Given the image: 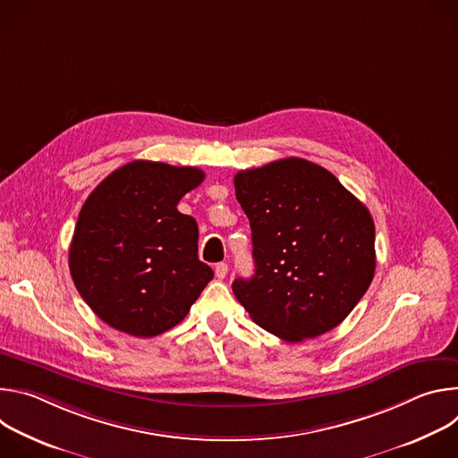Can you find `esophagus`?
Here are the masks:
<instances>
[{"label": "esophagus", "mask_w": 458, "mask_h": 458, "mask_svg": "<svg viewBox=\"0 0 458 458\" xmlns=\"http://www.w3.org/2000/svg\"><path fill=\"white\" fill-rule=\"evenodd\" d=\"M226 274H228V265H226V263L216 265V277H217V279H225Z\"/></svg>", "instance_id": "esophagus-1"}]
</instances>
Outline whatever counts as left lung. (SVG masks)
Returning <instances> with one entry per match:
<instances>
[{
    "mask_svg": "<svg viewBox=\"0 0 458 458\" xmlns=\"http://www.w3.org/2000/svg\"><path fill=\"white\" fill-rule=\"evenodd\" d=\"M250 219L255 274L237 301L260 328L288 343L339 326L375 276L369 210L326 168L286 157L233 177Z\"/></svg>",
    "mask_w": 458,
    "mask_h": 458,
    "instance_id": "1",
    "label": "left lung"
}]
</instances>
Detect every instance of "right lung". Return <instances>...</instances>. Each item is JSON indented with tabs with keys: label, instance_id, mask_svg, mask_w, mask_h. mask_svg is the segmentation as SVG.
<instances>
[{
	"label": "right lung",
	"instance_id": "obj_1",
	"mask_svg": "<svg viewBox=\"0 0 458 458\" xmlns=\"http://www.w3.org/2000/svg\"><path fill=\"white\" fill-rule=\"evenodd\" d=\"M205 172L132 161L85 201L69 250L72 281L112 328L156 337L179 324L214 279L198 257L199 230L177 210Z\"/></svg>",
	"mask_w": 458,
	"mask_h": 458
}]
</instances>
